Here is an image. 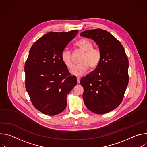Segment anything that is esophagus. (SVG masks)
<instances>
[{
	"instance_id": "34e87169",
	"label": "esophagus",
	"mask_w": 147,
	"mask_h": 147,
	"mask_svg": "<svg viewBox=\"0 0 147 147\" xmlns=\"http://www.w3.org/2000/svg\"><path fill=\"white\" fill-rule=\"evenodd\" d=\"M77 83H80V77H77Z\"/></svg>"
}]
</instances>
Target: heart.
<instances>
[{
  "instance_id": "heart-1",
  "label": "heart",
  "mask_w": 147,
  "mask_h": 147,
  "mask_svg": "<svg viewBox=\"0 0 147 147\" xmlns=\"http://www.w3.org/2000/svg\"><path fill=\"white\" fill-rule=\"evenodd\" d=\"M75 45L84 52L80 60V63L71 69L70 72L72 74L80 76L84 74L90 66L94 69L99 66L102 59L101 52L99 49L93 48V44L90 40L81 39L77 42ZM60 57L65 65L68 69H71L73 66L71 51L67 48L64 49L61 52Z\"/></svg>"
}]
</instances>
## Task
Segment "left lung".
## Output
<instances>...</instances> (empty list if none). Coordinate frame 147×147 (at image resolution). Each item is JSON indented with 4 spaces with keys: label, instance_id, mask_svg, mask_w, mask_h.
Returning a JSON list of instances; mask_svg holds the SVG:
<instances>
[{
    "label": "left lung",
    "instance_id": "obj_1",
    "mask_svg": "<svg viewBox=\"0 0 147 147\" xmlns=\"http://www.w3.org/2000/svg\"><path fill=\"white\" fill-rule=\"evenodd\" d=\"M94 40L102 54L100 64L80 80L86 106L96 114L108 113L121 103L129 83V60L120 42L102 29L80 33Z\"/></svg>",
    "mask_w": 147,
    "mask_h": 147
}]
</instances>
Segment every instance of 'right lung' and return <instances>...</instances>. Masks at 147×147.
Masks as SVG:
<instances>
[{
    "mask_svg": "<svg viewBox=\"0 0 147 147\" xmlns=\"http://www.w3.org/2000/svg\"><path fill=\"white\" fill-rule=\"evenodd\" d=\"M77 30L49 32L31 47L26 61V88L34 107L53 116L67 106V94L77 85L62 61L61 52L77 34Z\"/></svg>",
    "mask_w": 147,
    "mask_h": 147,
    "instance_id": "1",
    "label": "right lung"
}]
</instances>
